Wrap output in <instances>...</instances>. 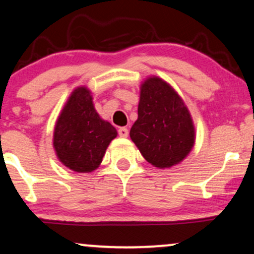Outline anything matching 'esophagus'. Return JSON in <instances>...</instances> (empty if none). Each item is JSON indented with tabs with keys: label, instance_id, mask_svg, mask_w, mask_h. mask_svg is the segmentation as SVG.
<instances>
[{
	"label": "esophagus",
	"instance_id": "34e87169",
	"mask_svg": "<svg viewBox=\"0 0 254 254\" xmlns=\"http://www.w3.org/2000/svg\"><path fill=\"white\" fill-rule=\"evenodd\" d=\"M118 134H120L121 137L127 138V134H129V131H127V127H120V130H118Z\"/></svg>",
	"mask_w": 254,
	"mask_h": 254
}]
</instances>
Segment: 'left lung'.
I'll return each mask as SVG.
<instances>
[{"instance_id":"8db88e82","label":"left lung","mask_w":254,"mask_h":254,"mask_svg":"<svg viewBox=\"0 0 254 254\" xmlns=\"http://www.w3.org/2000/svg\"><path fill=\"white\" fill-rule=\"evenodd\" d=\"M130 137L151 165L169 169L191 152L195 130L184 101L164 79L150 76L140 84L138 118Z\"/></svg>"}]
</instances>
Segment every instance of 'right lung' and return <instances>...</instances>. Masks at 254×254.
<instances>
[{
  "label": "right lung",
  "mask_w": 254,
  "mask_h": 254,
  "mask_svg": "<svg viewBox=\"0 0 254 254\" xmlns=\"http://www.w3.org/2000/svg\"><path fill=\"white\" fill-rule=\"evenodd\" d=\"M116 137L117 130L102 120L91 91L82 85L71 92L57 118L53 145L64 166L89 173L101 165L109 144Z\"/></svg>",
  "instance_id": "add662e5"
}]
</instances>
